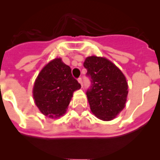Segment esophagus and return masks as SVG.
<instances>
[{"mask_svg":"<svg viewBox=\"0 0 160 160\" xmlns=\"http://www.w3.org/2000/svg\"><path fill=\"white\" fill-rule=\"evenodd\" d=\"M78 82L80 83V85H81V87H82V86H83V85H82V79L81 78H79L78 79Z\"/></svg>","mask_w":160,"mask_h":160,"instance_id":"esophagus-1","label":"esophagus"}]
</instances>
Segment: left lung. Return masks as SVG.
<instances>
[{
	"mask_svg": "<svg viewBox=\"0 0 160 160\" xmlns=\"http://www.w3.org/2000/svg\"><path fill=\"white\" fill-rule=\"evenodd\" d=\"M83 66L90 78L87 91L91 112L103 121H110L125 107L128 86L122 71L105 58L91 56Z\"/></svg>",
	"mask_w": 160,
	"mask_h": 160,
	"instance_id": "left-lung-1",
	"label": "left lung"
}]
</instances>
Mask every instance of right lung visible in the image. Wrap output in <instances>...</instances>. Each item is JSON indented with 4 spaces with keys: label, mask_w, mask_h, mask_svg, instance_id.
Returning <instances> with one entry per match:
<instances>
[{
    "label": "right lung",
    "mask_w": 160,
    "mask_h": 160,
    "mask_svg": "<svg viewBox=\"0 0 160 160\" xmlns=\"http://www.w3.org/2000/svg\"><path fill=\"white\" fill-rule=\"evenodd\" d=\"M80 88L81 85L72 76L70 66L61 58H55L39 73L32 95L44 115L58 118L66 113L73 93Z\"/></svg>",
    "instance_id": "1"
}]
</instances>
